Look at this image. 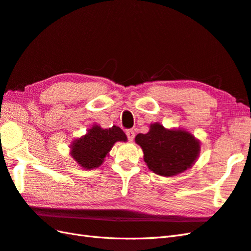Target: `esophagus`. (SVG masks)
I'll list each match as a JSON object with an SVG mask.
<instances>
[{
  "instance_id": "34e87169",
  "label": "esophagus",
  "mask_w": 251,
  "mask_h": 251,
  "mask_svg": "<svg viewBox=\"0 0 251 251\" xmlns=\"http://www.w3.org/2000/svg\"><path fill=\"white\" fill-rule=\"evenodd\" d=\"M126 134L127 139H129V142H133L134 137H135V132H134L132 129H130L126 131Z\"/></svg>"
}]
</instances>
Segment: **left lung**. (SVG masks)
<instances>
[{"instance_id":"8db88e82","label":"left lung","mask_w":251,"mask_h":251,"mask_svg":"<svg viewBox=\"0 0 251 251\" xmlns=\"http://www.w3.org/2000/svg\"><path fill=\"white\" fill-rule=\"evenodd\" d=\"M135 142L142 147L144 160L154 174L168 176L185 172L199 155L198 140L186 131L166 130L151 125L147 134H138Z\"/></svg>"}]
</instances>
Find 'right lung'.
<instances>
[{"mask_svg": "<svg viewBox=\"0 0 251 251\" xmlns=\"http://www.w3.org/2000/svg\"><path fill=\"white\" fill-rule=\"evenodd\" d=\"M118 140H126L125 132L119 126H114L109 129H102L99 126H94L86 135L72 144V157L85 169L99 167L114 144Z\"/></svg>", "mask_w": 251, "mask_h": 251, "instance_id": "obj_1", "label": "right lung"}]
</instances>
